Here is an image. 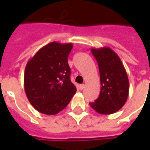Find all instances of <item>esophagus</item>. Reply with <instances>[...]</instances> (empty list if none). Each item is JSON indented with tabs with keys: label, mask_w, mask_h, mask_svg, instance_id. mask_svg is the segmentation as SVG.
Instances as JSON below:
<instances>
[{
	"label": "esophagus",
	"mask_w": 150,
	"mask_h": 150,
	"mask_svg": "<svg viewBox=\"0 0 150 150\" xmlns=\"http://www.w3.org/2000/svg\"><path fill=\"white\" fill-rule=\"evenodd\" d=\"M84 87H85L84 84H80V85H79V89H80V90L82 91V90H83Z\"/></svg>",
	"instance_id": "esophagus-1"
}]
</instances>
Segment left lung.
<instances>
[{
    "label": "left lung",
    "instance_id": "obj_1",
    "mask_svg": "<svg viewBox=\"0 0 150 150\" xmlns=\"http://www.w3.org/2000/svg\"><path fill=\"white\" fill-rule=\"evenodd\" d=\"M99 66L100 93L94 103H89L96 112L108 115L119 111L129 96V82L120 57L109 47L91 48Z\"/></svg>",
    "mask_w": 150,
    "mask_h": 150
}]
</instances>
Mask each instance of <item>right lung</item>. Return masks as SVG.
Returning <instances> with one entry per match:
<instances>
[{
  "instance_id": "obj_1",
  "label": "right lung",
  "mask_w": 150,
  "mask_h": 150,
  "mask_svg": "<svg viewBox=\"0 0 150 150\" xmlns=\"http://www.w3.org/2000/svg\"><path fill=\"white\" fill-rule=\"evenodd\" d=\"M72 47V43L52 42L28 61L24 74L25 91L30 103L39 112L55 115L67 106L75 94L67 61Z\"/></svg>"
}]
</instances>
